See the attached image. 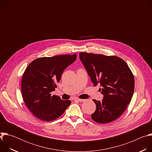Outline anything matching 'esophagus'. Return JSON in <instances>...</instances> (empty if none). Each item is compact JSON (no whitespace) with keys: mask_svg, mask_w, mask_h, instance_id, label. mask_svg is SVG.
<instances>
[{"mask_svg":"<svg viewBox=\"0 0 152 152\" xmlns=\"http://www.w3.org/2000/svg\"><path fill=\"white\" fill-rule=\"evenodd\" d=\"M76 100L78 102H83L85 101V99H76Z\"/></svg>","mask_w":152,"mask_h":152,"instance_id":"obj_1","label":"esophagus"}]
</instances>
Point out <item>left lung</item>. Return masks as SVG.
Instances as JSON below:
<instances>
[{
    "label": "left lung",
    "mask_w": 152,
    "mask_h": 152,
    "mask_svg": "<svg viewBox=\"0 0 152 152\" xmlns=\"http://www.w3.org/2000/svg\"><path fill=\"white\" fill-rule=\"evenodd\" d=\"M79 58L94 86L100 83L104 97L93 100L96 110L91 118L107 123L118 118L131 102L135 87L134 75L126 62L116 56L81 52Z\"/></svg>",
    "instance_id": "obj_1"
}]
</instances>
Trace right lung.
<instances>
[{
	"mask_svg": "<svg viewBox=\"0 0 152 152\" xmlns=\"http://www.w3.org/2000/svg\"><path fill=\"white\" fill-rule=\"evenodd\" d=\"M76 59V54L42 57L32 61L21 80L23 99L30 111L38 118L53 121L59 117L71 101L52 95L61 75Z\"/></svg>",
	"mask_w": 152,
	"mask_h": 152,
	"instance_id": "add662e5",
	"label": "right lung"
}]
</instances>
